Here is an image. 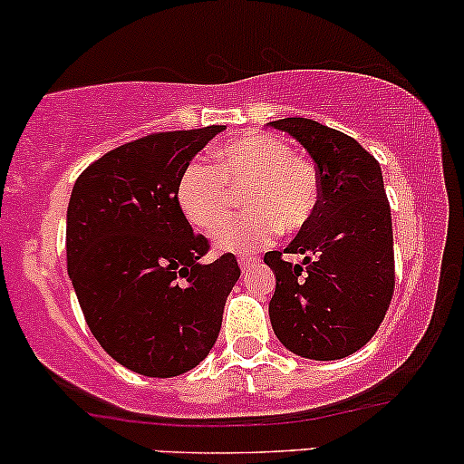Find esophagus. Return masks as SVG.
<instances>
[{
	"instance_id": "obj_1",
	"label": "esophagus",
	"mask_w": 464,
	"mask_h": 464,
	"mask_svg": "<svg viewBox=\"0 0 464 464\" xmlns=\"http://www.w3.org/2000/svg\"><path fill=\"white\" fill-rule=\"evenodd\" d=\"M255 262V257L253 255H239V259H237V264H239V268H246V266H250Z\"/></svg>"
}]
</instances>
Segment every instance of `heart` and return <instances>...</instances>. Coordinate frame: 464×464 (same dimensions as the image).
Listing matches in <instances>:
<instances>
[{
    "instance_id": "b5f03b06",
    "label": "heart",
    "mask_w": 464,
    "mask_h": 464,
    "mask_svg": "<svg viewBox=\"0 0 464 464\" xmlns=\"http://www.w3.org/2000/svg\"><path fill=\"white\" fill-rule=\"evenodd\" d=\"M216 167L189 163L179 179L177 202L191 225L209 231L226 217L232 195L247 191L249 214L211 233L218 250H255L276 228L296 233L312 220L318 205L316 169L279 137L246 132L227 141L216 152Z\"/></svg>"
}]
</instances>
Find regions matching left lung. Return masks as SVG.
Wrapping results in <instances>:
<instances>
[{
    "instance_id": "1",
    "label": "left lung",
    "mask_w": 464,
    "mask_h": 464,
    "mask_svg": "<svg viewBox=\"0 0 464 464\" xmlns=\"http://www.w3.org/2000/svg\"><path fill=\"white\" fill-rule=\"evenodd\" d=\"M270 126L310 152L318 172L312 220L284 253L264 255L276 276L268 314L275 335L292 353L340 360L364 347L380 329L395 287L392 220L382 168L353 137L305 117Z\"/></svg>"
}]
</instances>
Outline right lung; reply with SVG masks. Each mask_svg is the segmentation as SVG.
<instances>
[{
    "instance_id": "add662e5",
    "label": "right lung",
    "mask_w": 464,
    "mask_h": 464,
    "mask_svg": "<svg viewBox=\"0 0 464 464\" xmlns=\"http://www.w3.org/2000/svg\"><path fill=\"white\" fill-rule=\"evenodd\" d=\"M227 126L154 132L106 152L80 174L67 207V273L84 321L106 353L146 377L183 375L209 355L233 253L202 262L177 202L191 159Z\"/></svg>"
}]
</instances>
